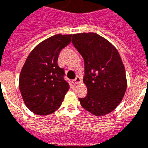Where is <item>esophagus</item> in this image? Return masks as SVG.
I'll return each instance as SVG.
<instances>
[{
    "label": "esophagus",
    "mask_w": 148,
    "mask_h": 148,
    "mask_svg": "<svg viewBox=\"0 0 148 148\" xmlns=\"http://www.w3.org/2000/svg\"><path fill=\"white\" fill-rule=\"evenodd\" d=\"M73 81H74V84H80L81 82V79L80 77H77L76 78L74 79Z\"/></svg>",
    "instance_id": "esophagus-1"
}]
</instances>
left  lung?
Segmentation results:
<instances>
[{"instance_id": "obj_1", "label": "left lung", "mask_w": 148, "mask_h": 148, "mask_svg": "<svg viewBox=\"0 0 148 148\" xmlns=\"http://www.w3.org/2000/svg\"><path fill=\"white\" fill-rule=\"evenodd\" d=\"M72 43L84 60L83 81L88 89L81 105L95 116L114 110L126 92V73L116 47L96 33L74 34Z\"/></svg>"}]
</instances>
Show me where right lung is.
Returning <instances> with one entry per match:
<instances>
[{"mask_svg":"<svg viewBox=\"0 0 148 148\" xmlns=\"http://www.w3.org/2000/svg\"><path fill=\"white\" fill-rule=\"evenodd\" d=\"M71 36L58 34L43 40L31 51L22 67L20 91L25 105L36 114L48 115L58 110L69 90L58 59Z\"/></svg>","mask_w":148,"mask_h":148,"instance_id":"add662e5","label":"right lung"}]
</instances>
